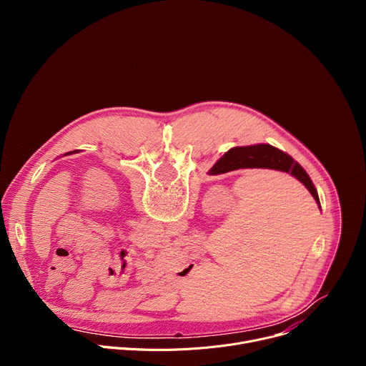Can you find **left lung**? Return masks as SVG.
I'll return each instance as SVG.
<instances>
[{"mask_svg":"<svg viewBox=\"0 0 366 366\" xmlns=\"http://www.w3.org/2000/svg\"><path fill=\"white\" fill-rule=\"evenodd\" d=\"M79 150H74V152H68V153H65L64 156H68V154H74V153H78Z\"/></svg>","mask_w":366,"mask_h":366,"instance_id":"8db88e82","label":"left lung"}]
</instances>
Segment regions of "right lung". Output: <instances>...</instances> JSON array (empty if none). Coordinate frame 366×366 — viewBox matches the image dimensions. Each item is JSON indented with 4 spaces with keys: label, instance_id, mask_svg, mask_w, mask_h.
<instances>
[{
    "label": "right lung",
    "instance_id": "obj_1",
    "mask_svg": "<svg viewBox=\"0 0 366 366\" xmlns=\"http://www.w3.org/2000/svg\"><path fill=\"white\" fill-rule=\"evenodd\" d=\"M274 169L290 174L291 177L297 178L312 195L320 205L317 189L315 184L310 179L308 174L302 169V167L295 162L291 156L271 144L259 143L252 146H240L227 150L222 158L213 165V168L208 171V175H220L236 169Z\"/></svg>",
    "mask_w": 366,
    "mask_h": 366
}]
</instances>
